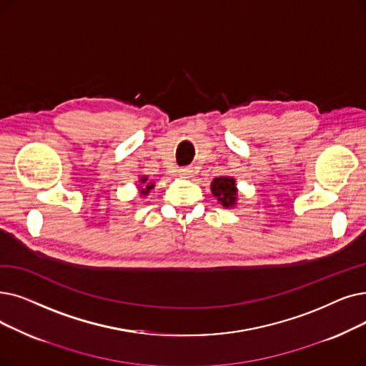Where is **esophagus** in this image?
I'll use <instances>...</instances> for the list:
<instances>
[{
  "mask_svg": "<svg viewBox=\"0 0 366 366\" xmlns=\"http://www.w3.org/2000/svg\"><path fill=\"white\" fill-rule=\"evenodd\" d=\"M192 173H193L192 167H181L178 170V174H179L181 178H189V177H192Z\"/></svg>",
  "mask_w": 366,
  "mask_h": 366,
  "instance_id": "1",
  "label": "esophagus"
}]
</instances>
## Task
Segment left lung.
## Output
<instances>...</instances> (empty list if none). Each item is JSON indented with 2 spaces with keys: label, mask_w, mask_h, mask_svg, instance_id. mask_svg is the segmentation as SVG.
<instances>
[{
  "label": "left lung",
  "mask_w": 366,
  "mask_h": 366,
  "mask_svg": "<svg viewBox=\"0 0 366 366\" xmlns=\"http://www.w3.org/2000/svg\"><path fill=\"white\" fill-rule=\"evenodd\" d=\"M211 189H212V194L221 202L222 206L229 208V206L234 204L237 193H236V187H234V179L233 178H230V177L215 178L212 181Z\"/></svg>",
  "instance_id": "1"
}]
</instances>
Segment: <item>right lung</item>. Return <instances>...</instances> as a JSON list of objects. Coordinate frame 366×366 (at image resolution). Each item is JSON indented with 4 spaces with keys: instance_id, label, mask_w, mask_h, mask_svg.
I'll return each instance as SVG.
<instances>
[{
    "instance_id": "obj_1",
    "label": "right lung",
    "mask_w": 366,
    "mask_h": 366,
    "mask_svg": "<svg viewBox=\"0 0 366 366\" xmlns=\"http://www.w3.org/2000/svg\"><path fill=\"white\" fill-rule=\"evenodd\" d=\"M147 181H148V178H147V177H144V178H142V181H140L142 184H145V188H142V189H140L142 196H147V194L149 193V189H151V188H154V185H152V184H149V182H147Z\"/></svg>"
}]
</instances>
